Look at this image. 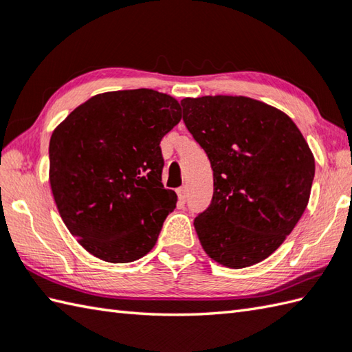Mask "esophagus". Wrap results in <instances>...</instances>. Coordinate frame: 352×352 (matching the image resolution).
Masks as SVG:
<instances>
[{"mask_svg": "<svg viewBox=\"0 0 352 352\" xmlns=\"http://www.w3.org/2000/svg\"><path fill=\"white\" fill-rule=\"evenodd\" d=\"M177 193H178V199H180L182 203H186V199H188V189H186V186L178 189Z\"/></svg>", "mask_w": 352, "mask_h": 352, "instance_id": "obj_1", "label": "esophagus"}]
</instances>
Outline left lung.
I'll list each match as a JSON object with an SVG mask.
<instances>
[{"label": "left lung", "instance_id": "left-lung-1", "mask_svg": "<svg viewBox=\"0 0 352 352\" xmlns=\"http://www.w3.org/2000/svg\"><path fill=\"white\" fill-rule=\"evenodd\" d=\"M183 121L213 169V198L195 226L212 260L241 269L267 258L309 204L315 157L300 129L248 96L184 98Z\"/></svg>", "mask_w": 352, "mask_h": 352}]
</instances>
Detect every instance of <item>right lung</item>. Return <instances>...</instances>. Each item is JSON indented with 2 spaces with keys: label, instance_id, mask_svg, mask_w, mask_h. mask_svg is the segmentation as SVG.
Segmentation results:
<instances>
[{
  "label": "right lung",
  "instance_id": "1",
  "mask_svg": "<svg viewBox=\"0 0 352 352\" xmlns=\"http://www.w3.org/2000/svg\"><path fill=\"white\" fill-rule=\"evenodd\" d=\"M180 119L170 95L134 89L92 96L52 131V197L92 256L129 263L154 248L177 204V193L162 183L160 140Z\"/></svg>",
  "mask_w": 352,
  "mask_h": 352
}]
</instances>
